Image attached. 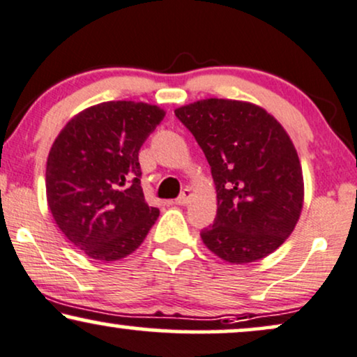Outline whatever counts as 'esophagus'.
Returning <instances> with one entry per match:
<instances>
[{
    "instance_id": "1",
    "label": "esophagus",
    "mask_w": 357,
    "mask_h": 357,
    "mask_svg": "<svg viewBox=\"0 0 357 357\" xmlns=\"http://www.w3.org/2000/svg\"><path fill=\"white\" fill-rule=\"evenodd\" d=\"M191 197H192L191 189H184V191L179 194V197L176 199V204H178V206H186V204L191 202Z\"/></svg>"
}]
</instances>
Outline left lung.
<instances>
[{"label": "left lung", "mask_w": 357, "mask_h": 357, "mask_svg": "<svg viewBox=\"0 0 357 357\" xmlns=\"http://www.w3.org/2000/svg\"><path fill=\"white\" fill-rule=\"evenodd\" d=\"M211 165L217 217L204 245L234 264L255 263L281 246L303 206V176L291 137L256 104L202 99L174 111Z\"/></svg>", "instance_id": "8db88e82"}]
</instances>
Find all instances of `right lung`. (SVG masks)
I'll use <instances>...</instances> for the list:
<instances>
[{"label": "right lung", "mask_w": 357, "mask_h": 357, "mask_svg": "<svg viewBox=\"0 0 357 357\" xmlns=\"http://www.w3.org/2000/svg\"><path fill=\"white\" fill-rule=\"evenodd\" d=\"M163 117L146 102H101L76 114L52 145L47 202L63 235L89 258H126L158 218L140 186L139 151Z\"/></svg>", "instance_id": "add662e5"}]
</instances>
